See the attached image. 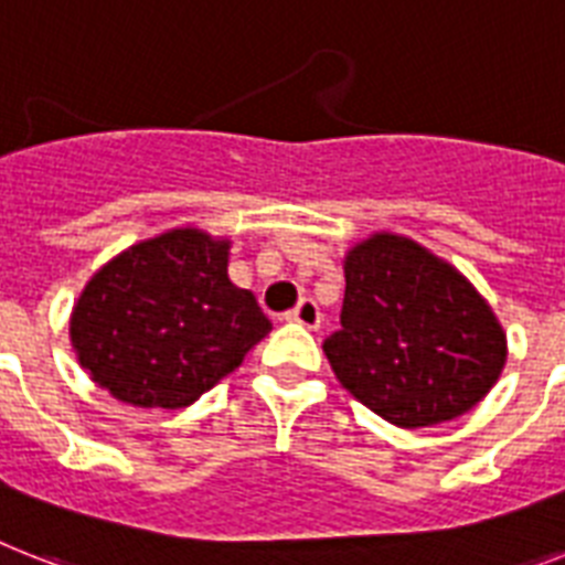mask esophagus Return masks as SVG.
<instances>
[{"label": "esophagus", "instance_id": "obj_1", "mask_svg": "<svg viewBox=\"0 0 565 565\" xmlns=\"http://www.w3.org/2000/svg\"><path fill=\"white\" fill-rule=\"evenodd\" d=\"M287 319L310 330H316L319 324H322V313H319V305H316L313 298H301L290 313H287Z\"/></svg>", "mask_w": 565, "mask_h": 565}]
</instances>
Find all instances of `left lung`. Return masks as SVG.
I'll return each mask as SVG.
<instances>
[{
	"instance_id": "obj_1",
	"label": "left lung",
	"mask_w": 565,
	"mask_h": 565,
	"mask_svg": "<svg viewBox=\"0 0 565 565\" xmlns=\"http://www.w3.org/2000/svg\"><path fill=\"white\" fill-rule=\"evenodd\" d=\"M339 322L322 345L330 369L362 406L403 429L465 415L505 369V330L473 284L392 232L345 255Z\"/></svg>"
}]
</instances>
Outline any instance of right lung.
I'll use <instances>...</instances> for the list:
<instances>
[{"label": "right lung", "mask_w": 565, "mask_h": 565, "mask_svg": "<svg viewBox=\"0 0 565 565\" xmlns=\"http://www.w3.org/2000/svg\"><path fill=\"white\" fill-rule=\"evenodd\" d=\"M273 324L228 281V241L171 228L92 275L68 319L81 369L116 401L185 409L232 374Z\"/></svg>", "instance_id": "right-lung-1"}]
</instances>
